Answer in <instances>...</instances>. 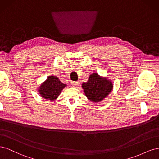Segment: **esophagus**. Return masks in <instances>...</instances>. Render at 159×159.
I'll return each mask as SVG.
<instances>
[{
    "instance_id": "esophagus-1",
    "label": "esophagus",
    "mask_w": 159,
    "mask_h": 159,
    "mask_svg": "<svg viewBox=\"0 0 159 159\" xmlns=\"http://www.w3.org/2000/svg\"><path fill=\"white\" fill-rule=\"evenodd\" d=\"M71 84L72 85L74 86V87H77V86L79 85L80 81H72L71 82Z\"/></svg>"
}]
</instances>
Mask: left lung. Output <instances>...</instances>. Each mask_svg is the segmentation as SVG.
<instances>
[{
	"mask_svg": "<svg viewBox=\"0 0 159 159\" xmlns=\"http://www.w3.org/2000/svg\"><path fill=\"white\" fill-rule=\"evenodd\" d=\"M113 87L111 81L97 73L91 74L87 82L82 84L85 96L93 103H98L104 99L112 91Z\"/></svg>",
	"mask_w": 159,
	"mask_h": 159,
	"instance_id": "obj_1",
	"label": "left lung"
}]
</instances>
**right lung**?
<instances>
[{"mask_svg": "<svg viewBox=\"0 0 159 159\" xmlns=\"http://www.w3.org/2000/svg\"><path fill=\"white\" fill-rule=\"evenodd\" d=\"M66 85L61 83L56 76L50 75L43 82L38 88V92L41 97L50 101H54L61 93Z\"/></svg>", "mask_w": 159, "mask_h": 159, "instance_id": "right-lung-1", "label": "right lung"}]
</instances>
